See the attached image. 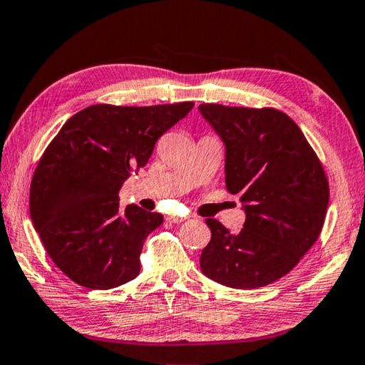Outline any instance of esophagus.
Masks as SVG:
<instances>
[{
  "label": "esophagus",
  "mask_w": 365,
  "mask_h": 365,
  "mask_svg": "<svg viewBox=\"0 0 365 365\" xmlns=\"http://www.w3.org/2000/svg\"><path fill=\"white\" fill-rule=\"evenodd\" d=\"M170 222H174V224H180V222L187 220V215H169L168 217Z\"/></svg>",
  "instance_id": "esophagus-1"
}]
</instances>
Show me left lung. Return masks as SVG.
Wrapping results in <instances>:
<instances>
[{"mask_svg": "<svg viewBox=\"0 0 365 365\" xmlns=\"http://www.w3.org/2000/svg\"><path fill=\"white\" fill-rule=\"evenodd\" d=\"M201 114L225 143V187L245 202L238 235L207 219L211 242L201 270L222 285L252 289L287 275L322 232L329 178L292 117L275 108L202 103Z\"/></svg>", "mask_w": 365, "mask_h": 365, "instance_id": "8db88e82", "label": "left lung"}]
</instances>
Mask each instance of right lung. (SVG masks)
Returning a JSON list of instances; mask_svg holds the SVG:
<instances>
[{"instance_id": "right-lung-1", "label": "right lung", "mask_w": 365, "mask_h": 365, "mask_svg": "<svg viewBox=\"0 0 365 365\" xmlns=\"http://www.w3.org/2000/svg\"><path fill=\"white\" fill-rule=\"evenodd\" d=\"M193 106L93 104L46 146L30 183V217L48 256L77 285L109 289L140 274L145 240L164 217L135 205L120 209L119 191Z\"/></svg>"}]
</instances>
